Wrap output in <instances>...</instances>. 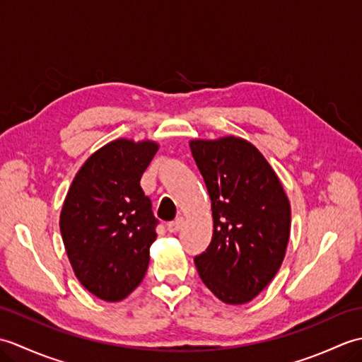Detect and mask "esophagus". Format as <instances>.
<instances>
[{
  "label": "esophagus",
  "mask_w": 362,
  "mask_h": 362,
  "mask_svg": "<svg viewBox=\"0 0 362 362\" xmlns=\"http://www.w3.org/2000/svg\"><path fill=\"white\" fill-rule=\"evenodd\" d=\"M183 224H185V219H183L182 216H179V218H175L174 221L169 222V224H168V230H169V232H171V233H177V232H179V230L183 227Z\"/></svg>",
  "instance_id": "obj_1"
}]
</instances>
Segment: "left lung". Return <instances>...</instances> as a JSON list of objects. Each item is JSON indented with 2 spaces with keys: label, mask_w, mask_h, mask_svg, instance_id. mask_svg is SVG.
Masks as SVG:
<instances>
[{
  "label": "left lung",
  "mask_w": 362,
  "mask_h": 362,
  "mask_svg": "<svg viewBox=\"0 0 362 362\" xmlns=\"http://www.w3.org/2000/svg\"><path fill=\"white\" fill-rule=\"evenodd\" d=\"M191 153L211 199L213 238L194 258L199 276L228 305L247 303L284 259L291 205L272 166L238 136L191 140Z\"/></svg>",
  "instance_id": "8db88e82"
}]
</instances>
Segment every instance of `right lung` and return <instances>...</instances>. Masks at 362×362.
Instances as JSON below:
<instances>
[{
  "instance_id": "add662e5",
  "label": "right lung",
  "mask_w": 362,
  "mask_h": 362,
  "mask_svg": "<svg viewBox=\"0 0 362 362\" xmlns=\"http://www.w3.org/2000/svg\"><path fill=\"white\" fill-rule=\"evenodd\" d=\"M157 151L151 140L107 143L76 174L60 211L74 275L105 302L126 298L148 271L158 221L140 180Z\"/></svg>"
}]
</instances>
